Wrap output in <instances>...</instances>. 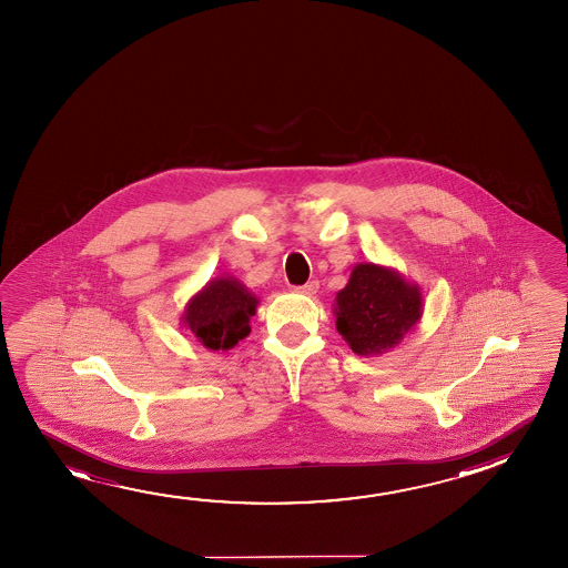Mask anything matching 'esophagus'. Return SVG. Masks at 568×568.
<instances>
[{"label": "esophagus", "instance_id": "obj_1", "mask_svg": "<svg viewBox=\"0 0 568 568\" xmlns=\"http://www.w3.org/2000/svg\"><path fill=\"white\" fill-rule=\"evenodd\" d=\"M295 291L301 293V295H315L316 291H318V281H308L305 285L295 287Z\"/></svg>", "mask_w": 568, "mask_h": 568}]
</instances>
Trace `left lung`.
I'll return each instance as SVG.
<instances>
[{
	"label": "left lung",
	"instance_id": "obj_1",
	"mask_svg": "<svg viewBox=\"0 0 568 568\" xmlns=\"http://www.w3.org/2000/svg\"><path fill=\"white\" fill-rule=\"evenodd\" d=\"M336 331L358 356L396 348L424 315L418 283L373 261L356 263L346 287L336 293Z\"/></svg>",
	"mask_w": 568,
	"mask_h": 568
}]
</instances>
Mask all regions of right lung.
<instances>
[{
	"label": "right lung",
	"mask_w": 568,
	"mask_h": 568,
	"mask_svg": "<svg viewBox=\"0 0 568 568\" xmlns=\"http://www.w3.org/2000/svg\"><path fill=\"white\" fill-rule=\"evenodd\" d=\"M260 305L242 281L222 275L187 298L180 323L210 351H230L252 333V316Z\"/></svg>",
	"instance_id": "1"
}]
</instances>
